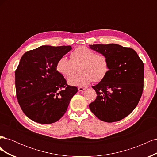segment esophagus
Listing matches in <instances>:
<instances>
[{"label": "esophagus", "mask_w": 157, "mask_h": 157, "mask_svg": "<svg viewBox=\"0 0 157 157\" xmlns=\"http://www.w3.org/2000/svg\"><path fill=\"white\" fill-rule=\"evenodd\" d=\"M78 90L80 92H82V91H83V90H86V88H82V87H79L78 88Z\"/></svg>", "instance_id": "obj_1"}]
</instances>
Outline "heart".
<instances>
[{
	"label": "heart",
	"instance_id": "b5f03b06",
	"mask_svg": "<svg viewBox=\"0 0 157 157\" xmlns=\"http://www.w3.org/2000/svg\"><path fill=\"white\" fill-rule=\"evenodd\" d=\"M70 59L61 57L56 63V70L64 77L69 78L77 72L80 73L68 80L72 86L85 87L92 81L99 82L109 73V63L107 57L86 46H79L71 52Z\"/></svg>",
	"mask_w": 157,
	"mask_h": 157
}]
</instances>
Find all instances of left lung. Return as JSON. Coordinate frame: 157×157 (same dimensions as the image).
Segmentation results:
<instances>
[{"label":"left lung","instance_id":"1","mask_svg":"<svg viewBox=\"0 0 157 157\" xmlns=\"http://www.w3.org/2000/svg\"><path fill=\"white\" fill-rule=\"evenodd\" d=\"M90 48L105 55L109 63L105 78L92 86L97 97L90 103V111L102 121H119L129 115L140 101L144 64L130 48L117 44H93Z\"/></svg>","mask_w":157,"mask_h":157}]
</instances>
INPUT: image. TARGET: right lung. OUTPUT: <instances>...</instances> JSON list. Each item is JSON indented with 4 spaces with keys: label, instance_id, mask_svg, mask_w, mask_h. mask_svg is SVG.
I'll return each mask as SVG.
<instances>
[{
    "label": "right lung",
    "instance_id": "add662e5",
    "mask_svg": "<svg viewBox=\"0 0 157 157\" xmlns=\"http://www.w3.org/2000/svg\"><path fill=\"white\" fill-rule=\"evenodd\" d=\"M71 49V46H41L22 56L15 72L16 96L31 120L52 124L67 111L78 88L67 84L56 63Z\"/></svg>",
    "mask_w": 157,
    "mask_h": 157
}]
</instances>
